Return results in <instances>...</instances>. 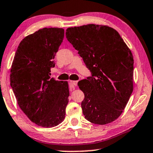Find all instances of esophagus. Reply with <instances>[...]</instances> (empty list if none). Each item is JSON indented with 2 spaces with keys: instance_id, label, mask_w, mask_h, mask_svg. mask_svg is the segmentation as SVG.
Segmentation results:
<instances>
[{
  "instance_id": "34e87169",
  "label": "esophagus",
  "mask_w": 153,
  "mask_h": 153,
  "mask_svg": "<svg viewBox=\"0 0 153 153\" xmlns=\"http://www.w3.org/2000/svg\"><path fill=\"white\" fill-rule=\"evenodd\" d=\"M69 85L71 88H74V87L77 85V81H70Z\"/></svg>"
}]
</instances>
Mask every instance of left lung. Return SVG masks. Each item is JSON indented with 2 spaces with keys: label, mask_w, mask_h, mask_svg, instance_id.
Masks as SVG:
<instances>
[{
  "label": "left lung",
  "mask_w": 153,
  "mask_h": 153,
  "mask_svg": "<svg viewBox=\"0 0 153 153\" xmlns=\"http://www.w3.org/2000/svg\"><path fill=\"white\" fill-rule=\"evenodd\" d=\"M65 36L91 72L78 83L85 95V117L96 124L111 123L120 116L133 92L132 53L118 32L107 26L68 28Z\"/></svg>",
  "instance_id": "1"
}]
</instances>
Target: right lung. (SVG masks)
Masks as SVG:
<instances>
[{"mask_svg": "<svg viewBox=\"0 0 153 153\" xmlns=\"http://www.w3.org/2000/svg\"><path fill=\"white\" fill-rule=\"evenodd\" d=\"M64 29L44 28L22 39L11 65L10 85L18 104L33 123L53 127L65 118L69 89L66 81L51 78Z\"/></svg>", "mask_w": 153, "mask_h": 153, "instance_id": "1", "label": "right lung"}]
</instances>
